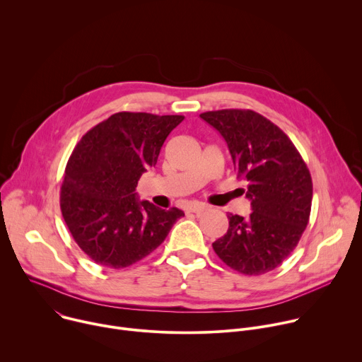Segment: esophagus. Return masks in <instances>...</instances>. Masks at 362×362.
<instances>
[{
	"label": "esophagus",
	"instance_id": "obj_1",
	"mask_svg": "<svg viewBox=\"0 0 362 362\" xmlns=\"http://www.w3.org/2000/svg\"><path fill=\"white\" fill-rule=\"evenodd\" d=\"M206 209H208V206L203 204V203H192V204L189 206V208H187V211H189V212L196 214V215L203 214Z\"/></svg>",
	"mask_w": 362,
	"mask_h": 362
}]
</instances>
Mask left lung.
<instances>
[{"mask_svg": "<svg viewBox=\"0 0 362 362\" xmlns=\"http://www.w3.org/2000/svg\"><path fill=\"white\" fill-rule=\"evenodd\" d=\"M226 140L238 177L246 180L252 212L228 215L229 229L212 243L232 269L262 275L296 247L311 214L313 179L291 139L253 110L202 113Z\"/></svg>", "mask_w": 362, "mask_h": 362, "instance_id": "left-lung-1", "label": "left lung"}]
</instances>
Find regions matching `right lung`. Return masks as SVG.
<instances>
[{
  "label": "right lung",
  "mask_w": 362,
  "mask_h": 362,
  "mask_svg": "<svg viewBox=\"0 0 362 362\" xmlns=\"http://www.w3.org/2000/svg\"><path fill=\"white\" fill-rule=\"evenodd\" d=\"M183 116L120 112L90 129L67 162L60 208L80 249L95 264L122 269L150 255L185 216L137 200L140 176Z\"/></svg>",
  "instance_id": "obj_1"
}]
</instances>
